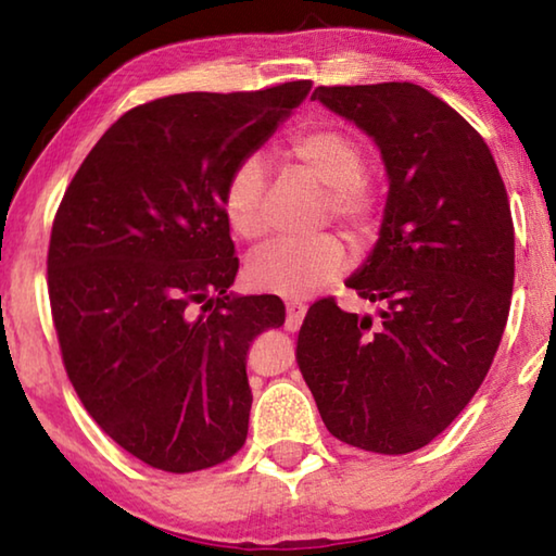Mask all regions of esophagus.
<instances>
[{"mask_svg": "<svg viewBox=\"0 0 556 556\" xmlns=\"http://www.w3.org/2000/svg\"><path fill=\"white\" fill-rule=\"evenodd\" d=\"M304 316H306V304H301V301H289L287 304V328L289 331H296L301 321H304Z\"/></svg>", "mask_w": 556, "mask_h": 556, "instance_id": "1", "label": "esophagus"}]
</instances>
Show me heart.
<instances>
[{"label":"heart","mask_w":556,"mask_h":556,"mask_svg":"<svg viewBox=\"0 0 556 556\" xmlns=\"http://www.w3.org/2000/svg\"><path fill=\"white\" fill-rule=\"evenodd\" d=\"M289 156L328 188L333 215L348 228H370L375 201L365 178V154L361 144L341 129L321 127L301 131L287 147ZM267 176L257 156H248L232 168L223 193V213L230 230L242 240H257L267 232L265 218ZM343 244L333 235L277 240L262 248L248 262L252 289L279 296H306L341 271Z\"/></svg>","instance_id":"1"}]
</instances>
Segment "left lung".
<instances>
[{
  "label": "left lung",
  "instance_id": "obj_1",
  "mask_svg": "<svg viewBox=\"0 0 556 556\" xmlns=\"http://www.w3.org/2000/svg\"><path fill=\"white\" fill-rule=\"evenodd\" d=\"M312 100L372 137L390 191L380 238L345 281L380 318L321 299L296 361L336 439L409 454L458 417L501 345L515 279L510 203L483 137L429 90L321 86Z\"/></svg>",
  "mask_w": 556,
  "mask_h": 556
}]
</instances>
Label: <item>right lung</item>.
<instances>
[{"mask_svg": "<svg viewBox=\"0 0 556 556\" xmlns=\"http://www.w3.org/2000/svg\"><path fill=\"white\" fill-rule=\"evenodd\" d=\"M312 83L181 92L122 115L55 213L49 296L65 372L98 427L168 473L211 468L248 439V351L285 324L277 296H230L228 176Z\"/></svg>", "mask_w": 556, "mask_h": 556, "instance_id": "1", "label": "right lung"}]
</instances>
